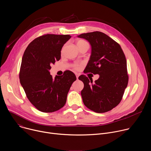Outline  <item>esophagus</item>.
<instances>
[{"label":"esophagus","instance_id":"esophagus-1","mask_svg":"<svg viewBox=\"0 0 151 151\" xmlns=\"http://www.w3.org/2000/svg\"><path fill=\"white\" fill-rule=\"evenodd\" d=\"M76 79H78V77H79V74L76 73Z\"/></svg>","mask_w":151,"mask_h":151}]
</instances>
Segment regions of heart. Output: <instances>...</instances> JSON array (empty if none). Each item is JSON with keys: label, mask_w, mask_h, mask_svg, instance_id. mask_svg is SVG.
I'll return each mask as SVG.
<instances>
[{"label": "heart", "mask_w": 151, "mask_h": 151, "mask_svg": "<svg viewBox=\"0 0 151 151\" xmlns=\"http://www.w3.org/2000/svg\"><path fill=\"white\" fill-rule=\"evenodd\" d=\"M88 44V43L83 40H78L77 42H76V45L77 46H79V45H83V44ZM82 66H83V64L82 63H76V64H74L73 65V68L76 70H79L82 69Z\"/></svg>", "instance_id": "b5f03b06"}]
</instances>
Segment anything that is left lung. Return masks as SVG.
<instances>
[{"label": "left lung", "mask_w": 151, "mask_h": 151, "mask_svg": "<svg viewBox=\"0 0 151 151\" xmlns=\"http://www.w3.org/2000/svg\"><path fill=\"white\" fill-rule=\"evenodd\" d=\"M78 37L87 40L92 48L85 73L100 75L94 82L84 75L79 77L84 84L81 91L83 104L96 113L111 111L121 102L128 82L125 54L118 43L101 32Z\"/></svg>", "instance_id": "1"}]
</instances>
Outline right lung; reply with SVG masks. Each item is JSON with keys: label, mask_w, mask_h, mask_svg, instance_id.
I'll return each instance as SVG.
<instances>
[{"label": "right lung", "mask_w": 151, "mask_h": 151, "mask_svg": "<svg viewBox=\"0 0 151 151\" xmlns=\"http://www.w3.org/2000/svg\"><path fill=\"white\" fill-rule=\"evenodd\" d=\"M69 35L45 34L35 39L26 49L19 78L26 96L36 108L42 112H55L64 106L75 75L66 70L54 79L49 70L61 58L64 44Z\"/></svg>", "instance_id": "add662e5"}]
</instances>
